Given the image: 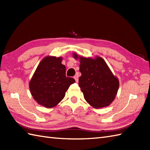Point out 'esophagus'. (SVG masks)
Wrapping results in <instances>:
<instances>
[{
	"label": "esophagus",
	"instance_id": "1",
	"mask_svg": "<svg viewBox=\"0 0 150 150\" xmlns=\"http://www.w3.org/2000/svg\"><path fill=\"white\" fill-rule=\"evenodd\" d=\"M74 79H75V81H76V82H78V81H79V79H78V77H77V76H75V77H74Z\"/></svg>",
	"mask_w": 150,
	"mask_h": 150
}]
</instances>
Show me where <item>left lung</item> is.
Segmentation results:
<instances>
[{
	"label": "left lung",
	"mask_w": 150,
	"mask_h": 150,
	"mask_svg": "<svg viewBox=\"0 0 150 150\" xmlns=\"http://www.w3.org/2000/svg\"><path fill=\"white\" fill-rule=\"evenodd\" d=\"M80 60L79 86L85 100L94 108L106 107L112 103L119 90V82L104 60L100 57L86 58L73 54Z\"/></svg>",
	"instance_id": "8db88e82"
}]
</instances>
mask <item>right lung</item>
<instances>
[{
	"mask_svg": "<svg viewBox=\"0 0 150 150\" xmlns=\"http://www.w3.org/2000/svg\"><path fill=\"white\" fill-rule=\"evenodd\" d=\"M62 57L47 56L44 58L30 82L31 94L37 103L51 108L57 106L65 96L75 79L66 76V67Z\"/></svg>",
	"mask_w": 150,
	"mask_h": 150,
	"instance_id": "obj_1",
	"label": "right lung"
}]
</instances>
